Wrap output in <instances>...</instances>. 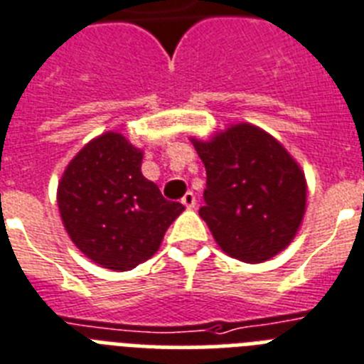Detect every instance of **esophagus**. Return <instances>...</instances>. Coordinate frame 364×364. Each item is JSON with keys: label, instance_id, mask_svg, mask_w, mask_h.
Segmentation results:
<instances>
[{"label": "esophagus", "instance_id": "esophagus-1", "mask_svg": "<svg viewBox=\"0 0 364 364\" xmlns=\"http://www.w3.org/2000/svg\"><path fill=\"white\" fill-rule=\"evenodd\" d=\"M181 203L185 205L186 208H194L196 207V196H194V192H186V194L183 196Z\"/></svg>", "mask_w": 364, "mask_h": 364}]
</instances>
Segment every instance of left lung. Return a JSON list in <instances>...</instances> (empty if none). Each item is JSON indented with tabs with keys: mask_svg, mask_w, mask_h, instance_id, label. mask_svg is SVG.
<instances>
[{
	"mask_svg": "<svg viewBox=\"0 0 364 364\" xmlns=\"http://www.w3.org/2000/svg\"><path fill=\"white\" fill-rule=\"evenodd\" d=\"M194 143L207 170L200 216L232 258L258 264L286 249L306 210V179L277 139L252 124Z\"/></svg>",
	"mask_w": 364,
	"mask_h": 364,
	"instance_id": "obj_1",
	"label": "left lung"
}]
</instances>
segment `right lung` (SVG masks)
<instances>
[{
	"label": "right lung",
	"mask_w": 364,
	"mask_h": 364,
	"mask_svg": "<svg viewBox=\"0 0 364 364\" xmlns=\"http://www.w3.org/2000/svg\"><path fill=\"white\" fill-rule=\"evenodd\" d=\"M141 161L143 151L107 132L78 151L58 185L68 235L107 269H132L154 257L170 223L185 210L144 178Z\"/></svg>",
	"instance_id": "1"
}]
</instances>
